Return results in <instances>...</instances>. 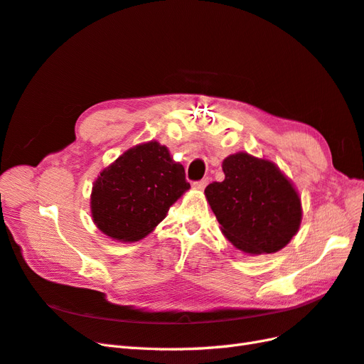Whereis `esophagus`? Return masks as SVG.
Instances as JSON below:
<instances>
[{
    "instance_id": "esophagus-1",
    "label": "esophagus",
    "mask_w": 364,
    "mask_h": 364,
    "mask_svg": "<svg viewBox=\"0 0 364 364\" xmlns=\"http://www.w3.org/2000/svg\"><path fill=\"white\" fill-rule=\"evenodd\" d=\"M206 185H208V179H206V178H205V179H202V181H198V182H194V183H193V186H194L196 190H203Z\"/></svg>"
}]
</instances>
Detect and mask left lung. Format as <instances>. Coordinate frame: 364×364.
I'll return each mask as SVG.
<instances>
[{"mask_svg": "<svg viewBox=\"0 0 364 364\" xmlns=\"http://www.w3.org/2000/svg\"><path fill=\"white\" fill-rule=\"evenodd\" d=\"M225 179L205 188L222 234L239 251L277 252L297 234L301 200L288 176L269 159L239 151L222 162Z\"/></svg>", "mask_w": 364, "mask_h": 364, "instance_id": "left-lung-1", "label": "left lung"}]
</instances>
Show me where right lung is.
<instances>
[{
    "label": "right lung",
    "mask_w": 364,
    "mask_h": 364,
    "mask_svg": "<svg viewBox=\"0 0 364 364\" xmlns=\"http://www.w3.org/2000/svg\"><path fill=\"white\" fill-rule=\"evenodd\" d=\"M190 190L185 170L158 141L137 144L100 173L90 194L95 225L113 240L137 242Z\"/></svg>",
    "instance_id": "right-lung-1"
}]
</instances>
